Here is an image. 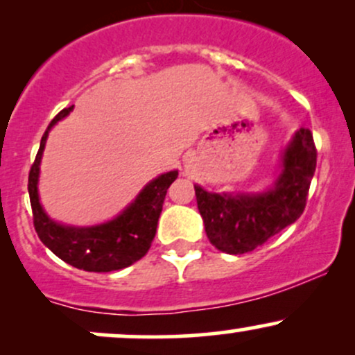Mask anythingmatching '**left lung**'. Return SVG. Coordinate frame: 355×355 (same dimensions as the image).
<instances>
[{"mask_svg":"<svg viewBox=\"0 0 355 355\" xmlns=\"http://www.w3.org/2000/svg\"><path fill=\"white\" fill-rule=\"evenodd\" d=\"M317 165L312 132L300 128L284 153V168L272 190L260 195H220L195 185L207 237L220 252L247 254L263 245L302 215Z\"/></svg>","mask_w":355,"mask_h":355,"instance_id":"left-lung-1","label":"left lung"}]
</instances>
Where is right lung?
I'll return each mask as SVG.
<instances>
[{
  "instance_id": "obj_1",
  "label": "right lung",
  "mask_w": 355,
  "mask_h": 355,
  "mask_svg": "<svg viewBox=\"0 0 355 355\" xmlns=\"http://www.w3.org/2000/svg\"><path fill=\"white\" fill-rule=\"evenodd\" d=\"M73 110L68 107L51 120L46 132L42 137L40 150L31 165L30 177H28V191H30L31 210H33V225L42 242L55 255L64 260L70 266L87 272H112L120 270L141 257H145L157 234L158 218H160L162 207L168 187L172 185L178 172H168L160 175L150 182L135 202L118 215L112 222L103 225L76 229V227H63L48 218L38 200V173L40 160L46 141L48 132L56 121L64 118Z\"/></svg>"
}]
</instances>
